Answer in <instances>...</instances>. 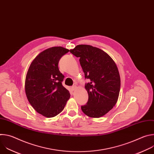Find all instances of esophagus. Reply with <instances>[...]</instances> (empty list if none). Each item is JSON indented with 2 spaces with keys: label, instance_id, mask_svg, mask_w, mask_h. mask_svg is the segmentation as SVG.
Listing matches in <instances>:
<instances>
[{
  "label": "esophagus",
  "instance_id": "esophagus-1",
  "mask_svg": "<svg viewBox=\"0 0 154 154\" xmlns=\"http://www.w3.org/2000/svg\"><path fill=\"white\" fill-rule=\"evenodd\" d=\"M71 88H72V90L73 91H75V90L77 88V87L76 85H74V86H72L71 87Z\"/></svg>",
  "mask_w": 154,
  "mask_h": 154
}]
</instances>
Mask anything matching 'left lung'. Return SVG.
Instances as JSON below:
<instances>
[{
	"mask_svg": "<svg viewBox=\"0 0 154 154\" xmlns=\"http://www.w3.org/2000/svg\"><path fill=\"white\" fill-rule=\"evenodd\" d=\"M70 52L80 58L85 77L90 80L85 86L88 101L81 106L82 110L89 117L100 118L111 110L118 99L121 79L117 66L108 54L90 45H77Z\"/></svg>",
	"mask_w": 154,
	"mask_h": 154,
	"instance_id": "8db88e82",
	"label": "left lung"
}]
</instances>
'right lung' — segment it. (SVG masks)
Masks as SVG:
<instances>
[{
    "label": "right lung",
    "instance_id": "obj_1",
    "mask_svg": "<svg viewBox=\"0 0 154 154\" xmlns=\"http://www.w3.org/2000/svg\"><path fill=\"white\" fill-rule=\"evenodd\" d=\"M69 51L63 47H52L40 52L32 61L25 81L29 102L39 114L53 118L60 113L70 98L62 85L64 75L58 69L61 57Z\"/></svg>",
    "mask_w": 154,
    "mask_h": 154
}]
</instances>
